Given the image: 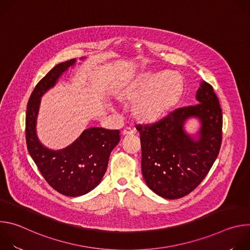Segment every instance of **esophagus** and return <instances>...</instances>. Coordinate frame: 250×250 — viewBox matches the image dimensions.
Listing matches in <instances>:
<instances>
[{
  "instance_id": "obj_1",
  "label": "esophagus",
  "mask_w": 250,
  "mask_h": 250,
  "mask_svg": "<svg viewBox=\"0 0 250 250\" xmlns=\"http://www.w3.org/2000/svg\"><path fill=\"white\" fill-rule=\"evenodd\" d=\"M122 134L124 136H127V135H132L133 134V129L130 128V127H125L123 131H122Z\"/></svg>"
}]
</instances>
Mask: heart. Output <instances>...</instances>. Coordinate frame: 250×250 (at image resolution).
Returning <instances> with one entry per match:
<instances>
[{
	"label": "heart",
	"instance_id": "b5f03b06",
	"mask_svg": "<svg viewBox=\"0 0 250 250\" xmlns=\"http://www.w3.org/2000/svg\"><path fill=\"white\" fill-rule=\"evenodd\" d=\"M183 80L175 72L145 74L120 88L118 99L132 105L134 119L146 125L162 121L179 103Z\"/></svg>",
	"mask_w": 250,
	"mask_h": 250
}]
</instances>
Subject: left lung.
<instances>
[{
  "instance_id": "left-lung-1",
  "label": "left lung",
  "mask_w": 250,
  "mask_h": 250,
  "mask_svg": "<svg viewBox=\"0 0 250 250\" xmlns=\"http://www.w3.org/2000/svg\"><path fill=\"white\" fill-rule=\"evenodd\" d=\"M199 104L173 111L152 125L138 126L141 171L147 186L165 199H179L195 190L217 159L222 145L223 114L212 87L201 82ZM197 117L201 127L197 138L184 128Z\"/></svg>"
}]
</instances>
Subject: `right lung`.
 Listing matches in <instances>:
<instances>
[{
	"label": "right lung",
	"instance_id": "obj_1",
	"mask_svg": "<svg viewBox=\"0 0 250 250\" xmlns=\"http://www.w3.org/2000/svg\"><path fill=\"white\" fill-rule=\"evenodd\" d=\"M75 63L76 59H71L56 65L38 83L28 100L25 116V139L31 158L45 181L68 197L85 195L100 184L110 154L121 138L119 129L91 127L63 149L51 150L42 145L35 130L41 98Z\"/></svg>",
	"mask_w": 250,
	"mask_h": 250
}]
</instances>
